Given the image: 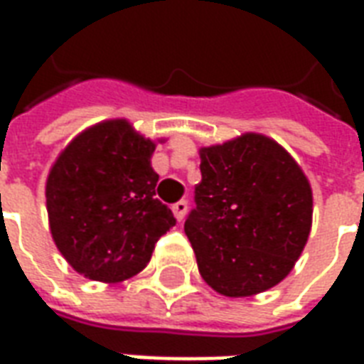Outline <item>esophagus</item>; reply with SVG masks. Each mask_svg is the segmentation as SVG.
I'll return each mask as SVG.
<instances>
[{"label": "esophagus", "mask_w": 364, "mask_h": 364, "mask_svg": "<svg viewBox=\"0 0 364 364\" xmlns=\"http://www.w3.org/2000/svg\"><path fill=\"white\" fill-rule=\"evenodd\" d=\"M187 208H189V203H187V200H179V203H175V205L171 206V210H173L175 218H177L179 222L185 218V214H187Z\"/></svg>", "instance_id": "34e87169"}]
</instances>
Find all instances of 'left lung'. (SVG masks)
<instances>
[{"instance_id":"obj_1","label":"left lung","mask_w":364,"mask_h":364,"mask_svg":"<svg viewBox=\"0 0 364 364\" xmlns=\"http://www.w3.org/2000/svg\"><path fill=\"white\" fill-rule=\"evenodd\" d=\"M185 234L198 273L224 296H253L292 271L312 228V189L282 146L263 134L200 148Z\"/></svg>"}]
</instances>
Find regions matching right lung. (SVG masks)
I'll list each match as a JSON object with an SVG mask.
<instances>
[{"label":"right lung","mask_w":364,"mask_h":364,"mask_svg":"<svg viewBox=\"0 0 364 364\" xmlns=\"http://www.w3.org/2000/svg\"><path fill=\"white\" fill-rule=\"evenodd\" d=\"M154 150L156 144L117 119L83 130L54 161L46 179L50 234L80 274L119 282L140 273L175 226L156 197Z\"/></svg>","instance_id":"1"}]
</instances>
